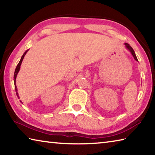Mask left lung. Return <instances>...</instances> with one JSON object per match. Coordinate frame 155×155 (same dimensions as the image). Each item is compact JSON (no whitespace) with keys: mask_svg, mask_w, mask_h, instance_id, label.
<instances>
[{"mask_svg":"<svg viewBox=\"0 0 155 155\" xmlns=\"http://www.w3.org/2000/svg\"><path fill=\"white\" fill-rule=\"evenodd\" d=\"M125 46H126V47H127V48L130 51V52H131V54H133V57H134V59L136 60V61H138V60H137V57H136V55H135V51H133V49L132 48V47H131L129 44H127V43H125Z\"/></svg>","mask_w":155,"mask_h":155,"instance_id":"left-lung-1","label":"left lung"}]
</instances>
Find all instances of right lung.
<instances>
[{"label": "right lung", "instance_id": "add662e5", "mask_svg": "<svg viewBox=\"0 0 155 155\" xmlns=\"http://www.w3.org/2000/svg\"><path fill=\"white\" fill-rule=\"evenodd\" d=\"M28 51V50H27V51H25V53L23 54V55L22 56V57H21V59H20V61H19V63H18V64L17 65L16 68H15V72H14V85H15V92H16V95H17V96H18V98H19V96H18V94L17 87H16V85H15V78H16V77H17V74H18V72H19V70H20V65H21V64H22V60H23V59H24V57H25V54H26V53H27V51Z\"/></svg>", "mask_w": 155, "mask_h": 155}]
</instances>
